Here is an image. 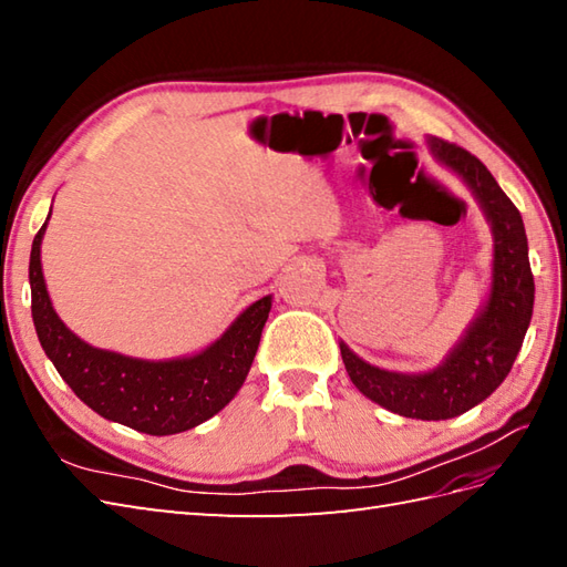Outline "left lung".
<instances>
[{"label":"left lung","mask_w":567,"mask_h":567,"mask_svg":"<svg viewBox=\"0 0 567 567\" xmlns=\"http://www.w3.org/2000/svg\"><path fill=\"white\" fill-rule=\"evenodd\" d=\"M433 155L461 175L483 204L495 234V270L485 309L445 363L424 375L388 372L360 360L341 343L355 388L390 412L441 421L467 412L495 392L516 360L534 311V275L519 209L473 153L443 138H429Z\"/></svg>","instance_id":"8db88e82"}]
</instances>
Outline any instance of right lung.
<instances>
[{"label":"right lung","mask_w":567,"mask_h":567,"mask_svg":"<svg viewBox=\"0 0 567 567\" xmlns=\"http://www.w3.org/2000/svg\"><path fill=\"white\" fill-rule=\"evenodd\" d=\"M51 216V214H48ZM31 246V315L45 355L70 390L100 416L151 436L195 429L234 400L244 384L260 333L270 315V297L258 299L207 351L177 360H138L100 351L78 339L58 319L41 270V238Z\"/></svg>","instance_id":"right-lung-1"}]
</instances>
